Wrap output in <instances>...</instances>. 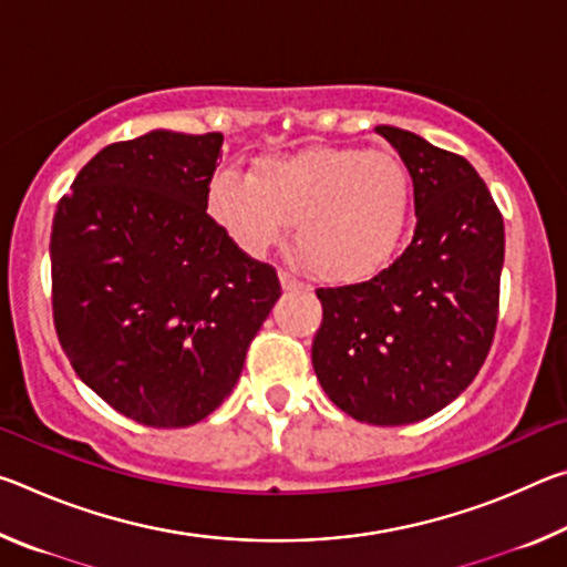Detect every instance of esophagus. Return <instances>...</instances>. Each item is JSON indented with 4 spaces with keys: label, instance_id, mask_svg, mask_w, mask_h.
I'll return each mask as SVG.
<instances>
[{
    "label": "esophagus",
    "instance_id": "1",
    "mask_svg": "<svg viewBox=\"0 0 567 567\" xmlns=\"http://www.w3.org/2000/svg\"><path fill=\"white\" fill-rule=\"evenodd\" d=\"M280 285H282V290H302L305 287V282H300L295 275L285 272V270H280Z\"/></svg>",
    "mask_w": 567,
    "mask_h": 567
}]
</instances>
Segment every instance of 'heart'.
I'll return each instance as SVG.
<instances>
[{
  "label": "heart",
  "instance_id": "b5f03b06",
  "mask_svg": "<svg viewBox=\"0 0 567 567\" xmlns=\"http://www.w3.org/2000/svg\"><path fill=\"white\" fill-rule=\"evenodd\" d=\"M412 205L405 165L385 152L315 147L255 162L252 175L223 169L207 185V213L249 257L290 233L330 282H360L398 255Z\"/></svg>",
  "mask_w": 567,
  "mask_h": 567
}]
</instances>
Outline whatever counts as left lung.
<instances>
[{
    "instance_id": "left-lung-1",
    "label": "left lung",
    "mask_w": 567,
    "mask_h": 567,
    "mask_svg": "<svg viewBox=\"0 0 567 567\" xmlns=\"http://www.w3.org/2000/svg\"><path fill=\"white\" fill-rule=\"evenodd\" d=\"M375 132L412 177L415 235L372 280L318 290L312 368L350 417L410 425L450 405L491 352L505 227L465 157L390 124Z\"/></svg>"
}]
</instances>
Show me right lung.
Segmentation results:
<instances>
[{
  "instance_id": "add662e5",
  "label": "right lung",
  "mask_w": 567,
  "mask_h": 567,
  "mask_svg": "<svg viewBox=\"0 0 567 567\" xmlns=\"http://www.w3.org/2000/svg\"><path fill=\"white\" fill-rule=\"evenodd\" d=\"M223 140L152 130L114 142L54 213L56 338L84 385L150 427L223 405L282 295L272 267L207 215Z\"/></svg>"
}]
</instances>
